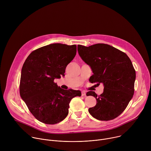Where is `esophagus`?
<instances>
[{
	"label": "esophagus",
	"instance_id": "esophagus-1",
	"mask_svg": "<svg viewBox=\"0 0 151 151\" xmlns=\"http://www.w3.org/2000/svg\"><path fill=\"white\" fill-rule=\"evenodd\" d=\"M81 95H82V96H85L86 95L85 92V91H82L81 92Z\"/></svg>",
	"mask_w": 151,
	"mask_h": 151
}]
</instances>
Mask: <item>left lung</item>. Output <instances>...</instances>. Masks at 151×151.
<instances>
[{
	"label": "left lung",
	"instance_id": "obj_1",
	"mask_svg": "<svg viewBox=\"0 0 151 151\" xmlns=\"http://www.w3.org/2000/svg\"><path fill=\"white\" fill-rule=\"evenodd\" d=\"M78 51L94 73L90 82L104 85L100 95L91 91L87 93L97 100L89 113L100 121L116 118L125 109L134 93L136 71L130 58L125 52L104 44L90 47L78 45Z\"/></svg>",
	"mask_w": 151,
	"mask_h": 151
}]
</instances>
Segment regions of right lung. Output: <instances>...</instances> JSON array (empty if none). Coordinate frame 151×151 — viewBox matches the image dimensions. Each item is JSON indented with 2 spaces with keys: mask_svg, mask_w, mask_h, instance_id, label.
Listing matches in <instances>:
<instances>
[{
  "mask_svg": "<svg viewBox=\"0 0 151 151\" xmlns=\"http://www.w3.org/2000/svg\"><path fill=\"white\" fill-rule=\"evenodd\" d=\"M76 54V45L52 44L32 51L21 70L19 94L38 121L55 124L69 113V103L79 90H64L54 82L64 76L68 64Z\"/></svg>",
  "mask_w": 151,
  "mask_h": 151,
  "instance_id": "right-lung-1",
  "label": "right lung"
}]
</instances>
